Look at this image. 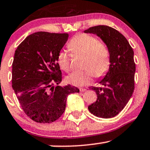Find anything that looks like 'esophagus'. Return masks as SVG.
<instances>
[{"label": "esophagus", "instance_id": "esophagus-1", "mask_svg": "<svg viewBox=\"0 0 150 150\" xmlns=\"http://www.w3.org/2000/svg\"><path fill=\"white\" fill-rule=\"evenodd\" d=\"M86 91V89H85V88H79V91H80L81 93H82V92H84V91Z\"/></svg>", "mask_w": 150, "mask_h": 150}]
</instances>
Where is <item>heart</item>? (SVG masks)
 <instances>
[{
	"mask_svg": "<svg viewBox=\"0 0 150 150\" xmlns=\"http://www.w3.org/2000/svg\"><path fill=\"white\" fill-rule=\"evenodd\" d=\"M69 48L73 53L84 56V68L87 69L70 74L66 78L70 84L78 86H86L91 83L93 75L96 78H101L109 71L111 64L109 51L104 43L93 36L78 34L70 41ZM57 64L64 71H69L70 59L65 51L59 52Z\"/></svg>",
	"mask_w": 150,
	"mask_h": 150,
	"instance_id": "b5f03b06",
	"label": "heart"
}]
</instances>
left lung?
<instances>
[{"label": "left lung", "instance_id": "1", "mask_svg": "<svg viewBox=\"0 0 150 150\" xmlns=\"http://www.w3.org/2000/svg\"><path fill=\"white\" fill-rule=\"evenodd\" d=\"M96 35L107 45L110 53V67L100 87H91L97 94V100L88 109L96 116L111 118L125 107L134 90L136 64L134 50L125 37L114 28L97 25L84 30Z\"/></svg>", "mask_w": 150, "mask_h": 150}]
</instances>
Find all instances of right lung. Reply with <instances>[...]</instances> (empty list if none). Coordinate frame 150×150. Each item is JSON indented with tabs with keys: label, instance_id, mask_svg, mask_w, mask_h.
<instances>
[{
	"label": "right lung",
	"instance_id": "add662e5",
	"mask_svg": "<svg viewBox=\"0 0 150 150\" xmlns=\"http://www.w3.org/2000/svg\"><path fill=\"white\" fill-rule=\"evenodd\" d=\"M69 36L37 32L26 37L15 50L12 88L25 113L35 122L57 120L65 111L67 96L79 92L70 84L59 86L62 75L57 56Z\"/></svg>",
	"mask_w": 150,
	"mask_h": 150
}]
</instances>
